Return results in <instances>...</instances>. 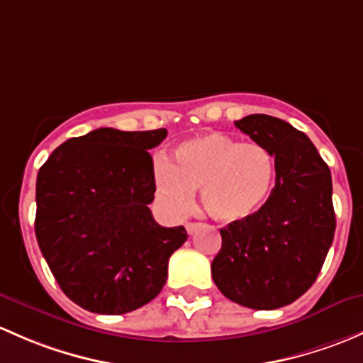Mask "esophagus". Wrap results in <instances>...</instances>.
Returning a JSON list of instances; mask_svg holds the SVG:
<instances>
[{
  "instance_id": "1",
  "label": "esophagus",
  "mask_w": 363,
  "mask_h": 363,
  "mask_svg": "<svg viewBox=\"0 0 363 363\" xmlns=\"http://www.w3.org/2000/svg\"><path fill=\"white\" fill-rule=\"evenodd\" d=\"M199 227H201V223H197V222H189V223H186V225H185V229H186V233H189V234H194L197 229H199Z\"/></svg>"
}]
</instances>
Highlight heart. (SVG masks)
<instances>
[{
    "label": "heart",
    "mask_w": 363,
    "mask_h": 363,
    "mask_svg": "<svg viewBox=\"0 0 363 363\" xmlns=\"http://www.w3.org/2000/svg\"><path fill=\"white\" fill-rule=\"evenodd\" d=\"M276 164L267 148L225 133L190 138L174 148L173 162L155 167L157 192L174 211L192 204V190L211 218L239 223L262 209L271 196Z\"/></svg>",
    "instance_id": "heart-1"
}]
</instances>
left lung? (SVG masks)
Returning <instances> with one entry per match:
<instances>
[{
    "label": "left lung",
    "mask_w": 363,
    "mask_h": 363,
    "mask_svg": "<svg viewBox=\"0 0 363 363\" xmlns=\"http://www.w3.org/2000/svg\"><path fill=\"white\" fill-rule=\"evenodd\" d=\"M234 124L274 157L276 183L257 215L220 229L211 276L233 302L278 309L311 289L334 241L330 169L311 140L281 118L255 113Z\"/></svg>",
    "instance_id": "1"
}]
</instances>
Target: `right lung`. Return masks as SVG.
<instances>
[{
	"mask_svg": "<svg viewBox=\"0 0 363 363\" xmlns=\"http://www.w3.org/2000/svg\"><path fill=\"white\" fill-rule=\"evenodd\" d=\"M166 129L101 127L55 148L36 178L35 233L68 298L98 315H124L148 304L167 279V262L186 241L162 227L148 154Z\"/></svg>",
	"mask_w": 363,
	"mask_h": 363,
	"instance_id": "right-lung-1",
	"label": "right lung"
}]
</instances>
